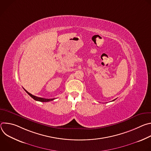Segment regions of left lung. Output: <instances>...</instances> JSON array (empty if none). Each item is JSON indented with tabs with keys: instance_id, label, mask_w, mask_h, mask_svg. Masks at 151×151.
<instances>
[{
	"instance_id": "left-lung-1",
	"label": "left lung",
	"mask_w": 151,
	"mask_h": 151,
	"mask_svg": "<svg viewBox=\"0 0 151 151\" xmlns=\"http://www.w3.org/2000/svg\"><path fill=\"white\" fill-rule=\"evenodd\" d=\"M112 100V101H114V100Z\"/></svg>"
}]
</instances>
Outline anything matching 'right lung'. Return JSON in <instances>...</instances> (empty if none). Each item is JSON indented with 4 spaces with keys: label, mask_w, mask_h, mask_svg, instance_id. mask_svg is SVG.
I'll use <instances>...</instances> for the list:
<instances>
[{
    "label": "right lung",
    "mask_w": 151,
    "mask_h": 151,
    "mask_svg": "<svg viewBox=\"0 0 151 151\" xmlns=\"http://www.w3.org/2000/svg\"><path fill=\"white\" fill-rule=\"evenodd\" d=\"M26 91V92L32 97L33 98L34 100H35L36 101H41V102H48V101H52L53 100H54L55 99H44V98H41V97H36L35 96H33L32 95V94L29 93L27 91H26V90H24Z\"/></svg>",
    "instance_id": "obj_1"
}]
</instances>
